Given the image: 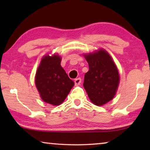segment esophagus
I'll return each instance as SVG.
<instances>
[{
  "instance_id": "obj_1",
  "label": "esophagus",
  "mask_w": 150,
  "mask_h": 150,
  "mask_svg": "<svg viewBox=\"0 0 150 150\" xmlns=\"http://www.w3.org/2000/svg\"><path fill=\"white\" fill-rule=\"evenodd\" d=\"M74 83H75L76 86L79 85L81 83V78H78V79H76L74 80Z\"/></svg>"
}]
</instances>
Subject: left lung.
<instances>
[{"label":"left lung","instance_id":"obj_1","mask_svg":"<svg viewBox=\"0 0 150 150\" xmlns=\"http://www.w3.org/2000/svg\"><path fill=\"white\" fill-rule=\"evenodd\" d=\"M89 71L85 74L83 86L90 100L102 106L115 96L120 76L118 69L109 54L103 49L85 54Z\"/></svg>","mask_w":150,"mask_h":150}]
</instances>
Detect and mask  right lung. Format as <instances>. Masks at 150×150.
<instances>
[{
	"label": "right lung",
	"instance_id": "1",
	"mask_svg": "<svg viewBox=\"0 0 150 150\" xmlns=\"http://www.w3.org/2000/svg\"><path fill=\"white\" fill-rule=\"evenodd\" d=\"M59 55H46L37 70L35 85L41 98L46 103L59 105L74 85L61 65Z\"/></svg>",
	"mask_w": 150,
	"mask_h": 150
}]
</instances>
